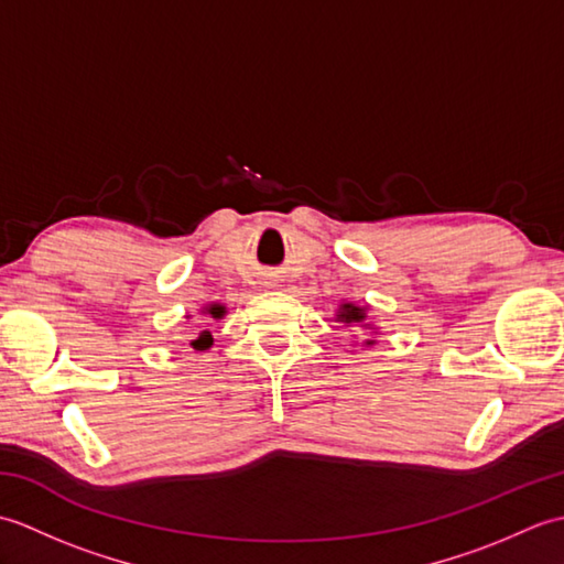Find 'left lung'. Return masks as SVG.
Masks as SVG:
<instances>
[{"instance_id": "1", "label": "left lung", "mask_w": 564, "mask_h": 564, "mask_svg": "<svg viewBox=\"0 0 564 564\" xmlns=\"http://www.w3.org/2000/svg\"><path fill=\"white\" fill-rule=\"evenodd\" d=\"M337 322H344L346 327H349V325H361L364 329H370V325H366V307H358L354 303H341L339 305ZM366 344L370 346V344H373V339H366Z\"/></svg>"}]
</instances>
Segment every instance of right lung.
<instances>
[{
	"label": "right lung",
	"instance_id": "obj_1",
	"mask_svg": "<svg viewBox=\"0 0 564 564\" xmlns=\"http://www.w3.org/2000/svg\"><path fill=\"white\" fill-rule=\"evenodd\" d=\"M225 305H220V303H213V305H206L203 307V315H208V317H213V319H223L225 317ZM210 344H213V334L208 332V329H200L198 332V337L191 341V346H194L196 351H206V349H210Z\"/></svg>",
	"mask_w": 564,
	"mask_h": 564
}]
</instances>
